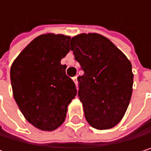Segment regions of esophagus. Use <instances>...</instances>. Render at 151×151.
<instances>
[{"label": "esophagus", "instance_id": "1", "mask_svg": "<svg viewBox=\"0 0 151 151\" xmlns=\"http://www.w3.org/2000/svg\"><path fill=\"white\" fill-rule=\"evenodd\" d=\"M73 81H74V83H75V85L76 86H77V84H78V81H77V77H73Z\"/></svg>", "mask_w": 151, "mask_h": 151}]
</instances>
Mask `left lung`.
<instances>
[{
	"label": "left lung",
	"instance_id": "left-lung-1",
	"mask_svg": "<svg viewBox=\"0 0 151 151\" xmlns=\"http://www.w3.org/2000/svg\"><path fill=\"white\" fill-rule=\"evenodd\" d=\"M71 50L84 71L78 77V95L87 122L97 129L114 127L124 116L132 95L130 61L109 39L96 33L75 36Z\"/></svg>",
	"mask_w": 151,
	"mask_h": 151
}]
</instances>
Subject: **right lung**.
<instances>
[{
	"mask_svg": "<svg viewBox=\"0 0 151 151\" xmlns=\"http://www.w3.org/2000/svg\"><path fill=\"white\" fill-rule=\"evenodd\" d=\"M71 37L44 34L31 41L12 64L13 95L25 119L34 127L52 131L65 120L74 99V82L60 61L70 51Z\"/></svg>",
	"mask_w": 151,
	"mask_h": 151,
	"instance_id": "1",
	"label": "right lung"
}]
</instances>
